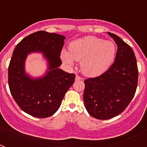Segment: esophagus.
<instances>
[{"mask_svg":"<svg viewBox=\"0 0 147 147\" xmlns=\"http://www.w3.org/2000/svg\"><path fill=\"white\" fill-rule=\"evenodd\" d=\"M76 81L83 80V78H82V77H81V76H76Z\"/></svg>","mask_w":147,"mask_h":147,"instance_id":"34e87169","label":"esophagus"}]
</instances>
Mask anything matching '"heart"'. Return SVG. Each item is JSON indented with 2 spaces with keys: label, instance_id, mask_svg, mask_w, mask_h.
<instances>
[{
  "label": "heart",
  "instance_id": "obj_1",
  "mask_svg": "<svg viewBox=\"0 0 147 147\" xmlns=\"http://www.w3.org/2000/svg\"><path fill=\"white\" fill-rule=\"evenodd\" d=\"M117 53L116 44L111 40L88 36L71 42L69 53L62 51V61L72 65L74 60L81 61V69L85 75L98 76L111 66Z\"/></svg>",
  "mask_w": 147,
  "mask_h": 147
}]
</instances>
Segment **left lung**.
Returning <instances> with one entry per match:
<instances>
[{"label": "left lung", "mask_w": 147, "mask_h": 147, "mask_svg": "<svg viewBox=\"0 0 147 147\" xmlns=\"http://www.w3.org/2000/svg\"><path fill=\"white\" fill-rule=\"evenodd\" d=\"M117 45L111 66L102 75L85 80V108L94 118L107 120L126 109L134 96L138 69L131 47L114 33H108Z\"/></svg>", "instance_id": "8db88e82"}]
</instances>
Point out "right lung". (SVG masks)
Wrapping results in <instances>:
<instances>
[{"label":"right lung","mask_w":147,"mask_h":147,"mask_svg":"<svg viewBox=\"0 0 147 147\" xmlns=\"http://www.w3.org/2000/svg\"><path fill=\"white\" fill-rule=\"evenodd\" d=\"M65 39L59 34L37 31L23 39L13 50L8 67L9 88L17 105L31 116L45 118L55 114L75 82V74L59 69ZM32 51H42L48 61L49 71L42 78L33 80L25 72V60Z\"/></svg>","instance_id":"1"}]
</instances>
